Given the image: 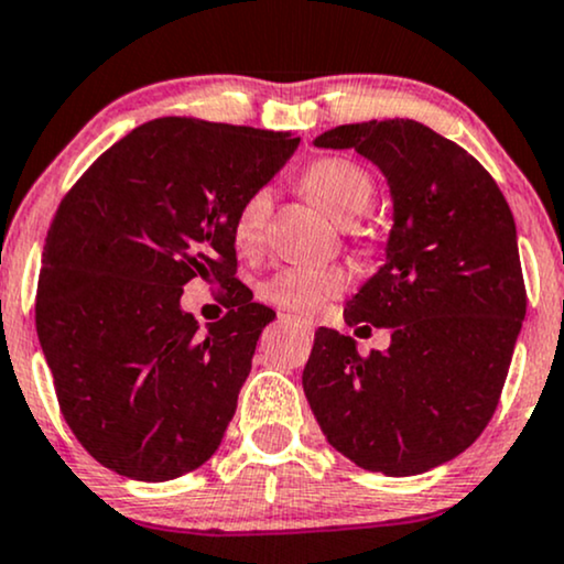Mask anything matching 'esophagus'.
Masks as SVG:
<instances>
[{"label": "esophagus", "instance_id": "34e87169", "mask_svg": "<svg viewBox=\"0 0 564 564\" xmlns=\"http://www.w3.org/2000/svg\"><path fill=\"white\" fill-rule=\"evenodd\" d=\"M281 323H286V325H294V328H296V330H302V334H312V325H310V323H304V321H300V317L281 315Z\"/></svg>", "mask_w": 564, "mask_h": 564}]
</instances>
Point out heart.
Instances as JSON below:
<instances>
[{
  "mask_svg": "<svg viewBox=\"0 0 564 564\" xmlns=\"http://www.w3.org/2000/svg\"><path fill=\"white\" fill-rule=\"evenodd\" d=\"M302 188L315 205H321L334 220L349 223L370 207L376 196V183L370 173L347 158H321L302 175ZM273 194L270 188H254L236 209L230 223L236 249L241 254H254L264 241ZM349 286V273L341 264L325 268H281L262 283L260 296L273 307L296 317L317 315L325 304L341 296Z\"/></svg>",
  "mask_w": 564,
  "mask_h": 564,
  "instance_id": "b5f03b06",
  "label": "heart"
}]
</instances>
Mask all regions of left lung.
Listing matches in <instances>:
<instances>
[{"label": "left lung", "instance_id": "1", "mask_svg": "<svg viewBox=\"0 0 564 564\" xmlns=\"http://www.w3.org/2000/svg\"><path fill=\"white\" fill-rule=\"evenodd\" d=\"M315 147L355 149L391 186L386 264L344 310L391 328V347L362 357L317 328L304 393L336 452L417 476L465 452L499 404L528 304L514 217L473 154L415 120L338 126Z\"/></svg>", "mask_w": 564, "mask_h": 564}]
</instances>
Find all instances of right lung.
<instances>
[{
	"instance_id": "1",
	"label": "right lung",
	"mask_w": 564,
	"mask_h": 564,
	"mask_svg": "<svg viewBox=\"0 0 564 564\" xmlns=\"http://www.w3.org/2000/svg\"><path fill=\"white\" fill-rule=\"evenodd\" d=\"M300 139L249 126L160 118L107 149L59 202L44 243L36 330L59 412L120 476L173 480L220 446L257 338L275 317L236 275V209ZM221 286L207 332L182 286Z\"/></svg>"
}]
</instances>
